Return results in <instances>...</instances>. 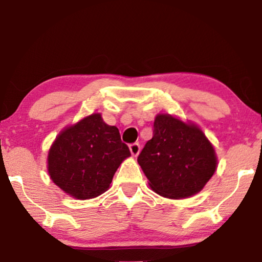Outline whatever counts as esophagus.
<instances>
[{"label": "esophagus", "mask_w": 262, "mask_h": 262, "mask_svg": "<svg viewBox=\"0 0 262 262\" xmlns=\"http://www.w3.org/2000/svg\"><path fill=\"white\" fill-rule=\"evenodd\" d=\"M130 151L132 154V156H137L139 151H141V145H139V143H132V144H130Z\"/></svg>", "instance_id": "1"}]
</instances>
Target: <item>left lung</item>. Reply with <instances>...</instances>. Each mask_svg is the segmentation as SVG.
I'll use <instances>...</instances> for the list:
<instances>
[{"mask_svg":"<svg viewBox=\"0 0 262 262\" xmlns=\"http://www.w3.org/2000/svg\"><path fill=\"white\" fill-rule=\"evenodd\" d=\"M137 161L152 191L170 199L196 194L217 168L216 152L203 131L169 114L155 118L152 138Z\"/></svg>","mask_w":262,"mask_h":262,"instance_id":"left-lung-1","label":"left lung"}]
</instances>
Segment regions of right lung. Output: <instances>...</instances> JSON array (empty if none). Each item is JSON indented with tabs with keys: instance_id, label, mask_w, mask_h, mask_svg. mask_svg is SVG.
Returning a JSON list of instances; mask_svg holds the SVG:
<instances>
[{
	"instance_id": "add662e5",
	"label": "right lung",
	"mask_w": 262,
	"mask_h": 262,
	"mask_svg": "<svg viewBox=\"0 0 262 262\" xmlns=\"http://www.w3.org/2000/svg\"><path fill=\"white\" fill-rule=\"evenodd\" d=\"M130 155L119 130L94 113L57 136L49 151L48 170L68 194L91 199L108 189L118 167Z\"/></svg>"
}]
</instances>
